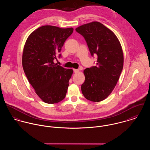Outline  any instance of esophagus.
Instances as JSON below:
<instances>
[{
  "instance_id": "esophagus-1",
  "label": "esophagus",
  "mask_w": 150,
  "mask_h": 150,
  "mask_svg": "<svg viewBox=\"0 0 150 150\" xmlns=\"http://www.w3.org/2000/svg\"><path fill=\"white\" fill-rule=\"evenodd\" d=\"M73 71H74V73H78V72L79 71V69H73Z\"/></svg>"
}]
</instances>
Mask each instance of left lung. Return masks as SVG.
<instances>
[{
    "mask_svg": "<svg viewBox=\"0 0 150 150\" xmlns=\"http://www.w3.org/2000/svg\"><path fill=\"white\" fill-rule=\"evenodd\" d=\"M76 31L85 38L92 56L97 55V65L83 70L82 93L91 101H103L115 88L123 70L121 44L110 30L98 22L83 25Z\"/></svg>",
    "mask_w": 150,
    "mask_h": 150,
    "instance_id": "left-lung-1",
    "label": "left lung"
}]
</instances>
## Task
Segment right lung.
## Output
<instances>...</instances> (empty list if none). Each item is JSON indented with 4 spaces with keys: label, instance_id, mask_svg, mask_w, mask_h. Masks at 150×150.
Here are the masks:
<instances>
[{
    "label": "right lung",
    "instance_id": "obj_1",
    "mask_svg": "<svg viewBox=\"0 0 150 150\" xmlns=\"http://www.w3.org/2000/svg\"><path fill=\"white\" fill-rule=\"evenodd\" d=\"M73 31L72 27L43 26L31 33L25 43L23 68L35 93L46 103H57L65 97L73 70L57 65L54 61Z\"/></svg>",
    "mask_w": 150,
    "mask_h": 150
}]
</instances>
